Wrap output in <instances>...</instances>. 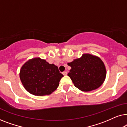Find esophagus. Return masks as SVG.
Returning <instances> with one entry per match:
<instances>
[{
  "label": "esophagus",
  "mask_w": 127,
  "mask_h": 127,
  "mask_svg": "<svg viewBox=\"0 0 127 127\" xmlns=\"http://www.w3.org/2000/svg\"><path fill=\"white\" fill-rule=\"evenodd\" d=\"M62 74H63L64 76H66V75H67V72H66V71H64V72H62Z\"/></svg>",
  "instance_id": "obj_1"
}]
</instances>
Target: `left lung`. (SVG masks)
<instances>
[{
	"mask_svg": "<svg viewBox=\"0 0 127 127\" xmlns=\"http://www.w3.org/2000/svg\"><path fill=\"white\" fill-rule=\"evenodd\" d=\"M71 67L67 76L74 86L82 91L96 90L103 84L106 76L105 64L98 57L84 54L80 58L67 63Z\"/></svg>",
	"mask_w": 127,
	"mask_h": 127,
	"instance_id": "left-lung-1",
	"label": "left lung"
}]
</instances>
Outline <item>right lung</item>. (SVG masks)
I'll use <instances>...</instances> for the list:
<instances>
[{"instance_id":"right-lung-1","label":"right lung","mask_w":127,"mask_h":127,"mask_svg":"<svg viewBox=\"0 0 127 127\" xmlns=\"http://www.w3.org/2000/svg\"><path fill=\"white\" fill-rule=\"evenodd\" d=\"M63 76L57 66L40 58L26 62L20 72V80L25 89L36 96L51 94L58 88Z\"/></svg>"}]
</instances>
